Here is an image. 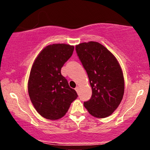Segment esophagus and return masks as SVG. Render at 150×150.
<instances>
[{"mask_svg": "<svg viewBox=\"0 0 150 150\" xmlns=\"http://www.w3.org/2000/svg\"><path fill=\"white\" fill-rule=\"evenodd\" d=\"M75 90H76V91L77 92V93H78V92H79V86H76V87Z\"/></svg>", "mask_w": 150, "mask_h": 150, "instance_id": "esophagus-1", "label": "esophagus"}]
</instances>
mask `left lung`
<instances>
[{"instance_id": "1", "label": "left lung", "mask_w": 150, "mask_h": 150, "mask_svg": "<svg viewBox=\"0 0 150 150\" xmlns=\"http://www.w3.org/2000/svg\"><path fill=\"white\" fill-rule=\"evenodd\" d=\"M76 50L89 78L92 96L84 103L88 112L97 118L112 115L120 105L125 82L120 64L113 54L96 41L81 43Z\"/></svg>"}]
</instances>
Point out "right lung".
<instances>
[{
  "mask_svg": "<svg viewBox=\"0 0 150 150\" xmlns=\"http://www.w3.org/2000/svg\"><path fill=\"white\" fill-rule=\"evenodd\" d=\"M74 47L65 43L49 45L34 61L28 80L30 99L41 116L57 120L66 115L78 94L61 74Z\"/></svg>",
  "mask_w": 150,
  "mask_h": 150,
  "instance_id": "right-lung-1",
  "label": "right lung"
}]
</instances>
